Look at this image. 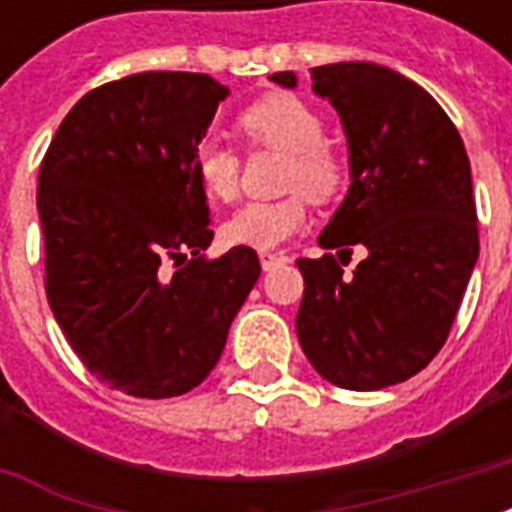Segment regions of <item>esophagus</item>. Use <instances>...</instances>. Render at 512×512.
I'll list each match as a JSON object with an SVG mask.
<instances>
[{
	"label": "esophagus",
	"instance_id": "1",
	"mask_svg": "<svg viewBox=\"0 0 512 512\" xmlns=\"http://www.w3.org/2000/svg\"><path fill=\"white\" fill-rule=\"evenodd\" d=\"M285 263V255H277V252H260V266L263 271H271V268H277Z\"/></svg>",
	"mask_w": 512,
	"mask_h": 512
}]
</instances>
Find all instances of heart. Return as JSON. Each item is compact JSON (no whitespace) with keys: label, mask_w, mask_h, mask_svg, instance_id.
Instances as JSON below:
<instances>
[{"label":"heart","mask_w":512,"mask_h":512,"mask_svg":"<svg viewBox=\"0 0 512 512\" xmlns=\"http://www.w3.org/2000/svg\"><path fill=\"white\" fill-rule=\"evenodd\" d=\"M235 131L249 147L285 150L282 186L290 194L279 200L246 202L224 222L230 244L274 249L304 230L315 202H334L348 186V161L326 142L323 115L299 95L274 93L238 112ZM194 175L202 191L216 202H230L238 194L241 156L222 142H205L194 153Z\"/></svg>","instance_id":"b5f03b06"}]
</instances>
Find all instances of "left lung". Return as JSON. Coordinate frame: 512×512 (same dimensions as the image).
<instances>
[{"instance_id":"1","label":"left lung","mask_w":512,"mask_h":512,"mask_svg":"<svg viewBox=\"0 0 512 512\" xmlns=\"http://www.w3.org/2000/svg\"><path fill=\"white\" fill-rule=\"evenodd\" d=\"M312 90L340 112L351 150V189L318 244L350 256L362 243L368 257L354 275L332 252L296 260V334L326 381L384 389L428 367L461 307L480 255L472 167L447 112L403 73L334 62L312 68Z\"/></svg>"}]
</instances>
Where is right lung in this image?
Masks as SVG:
<instances>
[{"label": "right lung", "instance_id": "obj_1", "mask_svg": "<svg viewBox=\"0 0 512 512\" xmlns=\"http://www.w3.org/2000/svg\"><path fill=\"white\" fill-rule=\"evenodd\" d=\"M227 87L208 73L106 82L62 120L38 175L46 296L82 365L134 397L202 384L260 260L213 230L194 153Z\"/></svg>", "mask_w": 512, "mask_h": 512}]
</instances>
